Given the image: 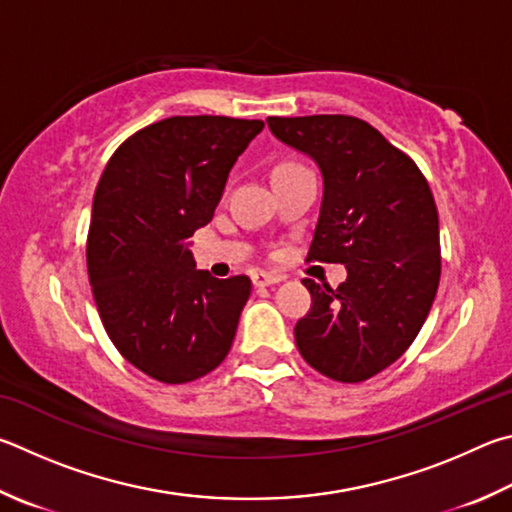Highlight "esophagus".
I'll return each instance as SVG.
<instances>
[{
    "mask_svg": "<svg viewBox=\"0 0 512 512\" xmlns=\"http://www.w3.org/2000/svg\"><path fill=\"white\" fill-rule=\"evenodd\" d=\"M251 281H254L256 288H267V285L281 283L283 279H281V276H276V274H270V272H254V274H251Z\"/></svg>",
    "mask_w": 512,
    "mask_h": 512,
    "instance_id": "1",
    "label": "esophagus"
}]
</instances>
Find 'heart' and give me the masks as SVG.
<instances>
[{
	"label": "heart",
	"instance_id": "heart-1",
	"mask_svg": "<svg viewBox=\"0 0 512 512\" xmlns=\"http://www.w3.org/2000/svg\"><path fill=\"white\" fill-rule=\"evenodd\" d=\"M281 166H285V164H281Z\"/></svg>",
	"mask_w": 512,
	"mask_h": 512
}]
</instances>
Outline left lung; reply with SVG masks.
<instances>
[{
    "mask_svg": "<svg viewBox=\"0 0 512 512\" xmlns=\"http://www.w3.org/2000/svg\"><path fill=\"white\" fill-rule=\"evenodd\" d=\"M276 139L317 161L324 177L308 261L342 263L339 288L303 279L312 306L294 326L312 369L364 382L407 351L441 281L438 211L414 159L346 114L270 116Z\"/></svg>",
    "mask_w": 512,
    "mask_h": 512,
    "instance_id": "obj_1",
    "label": "left lung"
}]
</instances>
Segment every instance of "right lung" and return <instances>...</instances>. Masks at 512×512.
<instances>
[{
  "label": "right lung",
  "mask_w": 512,
  "mask_h": 512,
  "mask_svg": "<svg viewBox=\"0 0 512 512\" xmlns=\"http://www.w3.org/2000/svg\"><path fill=\"white\" fill-rule=\"evenodd\" d=\"M263 128L170 116L125 139L96 186L87 272L98 315L116 351L164 384L211 373L236 337L251 281L195 270L186 240L211 222L229 170Z\"/></svg>",
  "instance_id": "add662e5"
}]
</instances>
